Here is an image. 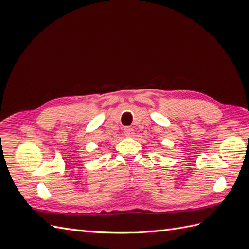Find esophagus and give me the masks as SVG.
Returning a JSON list of instances; mask_svg holds the SVG:
<instances>
[{
	"label": "esophagus",
	"instance_id": "34e87169",
	"mask_svg": "<svg viewBox=\"0 0 249 249\" xmlns=\"http://www.w3.org/2000/svg\"><path fill=\"white\" fill-rule=\"evenodd\" d=\"M124 135L125 137H132L134 135V130L133 127H130V126H126L124 129Z\"/></svg>",
	"mask_w": 249,
	"mask_h": 249
}]
</instances>
